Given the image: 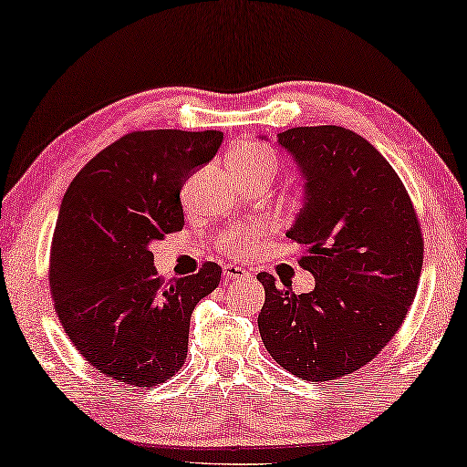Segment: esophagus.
I'll return each mask as SVG.
<instances>
[{
	"label": "esophagus",
	"mask_w": 467,
	"mask_h": 467,
	"mask_svg": "<svg viewBox=\"0 0 467 467\" xmlns=\"http://www.w3.org/2000/svg\"><path fill=\"white\" fill-rule=\"evenodd\" d=\"M246 275H248V271L242 269V266H238V265H225L223 266V277L225 279H242V277H246Z\"/></svg>",
	"instance_id": "1"
}]
</instances>
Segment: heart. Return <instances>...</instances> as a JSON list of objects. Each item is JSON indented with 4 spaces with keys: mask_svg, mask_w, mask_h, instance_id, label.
Returning a JSON list of instances; mask_svg holds the SVG:
<instances>
[{
    "mask_svg": "<svg viewBox=\"0 0 467 467\" xmlns=\"http://www.w3.org/2000/svg\"><path fill=\"white\" fill-rule=\"evenodd\" d=\"M229 167L235 175L250 173V171H263V170H277V159H275L269 149L261 147L256 142H244L229 152ZM265 234V227H235L229 229L221 235V248L227 250L229 254H246V252L254 246V242Z\"/></svg>",
    "mask_w": 467,
    "mask_h": 467,
    "instance_id": "1",
    "label": "heart"
}]
</instances>
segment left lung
<instances>
[{
    "instance_id": "obj_1",
    "label": "left lung",
    "mask_w": 467,
    "mask_h": 467,
    "mask_svg": "<svg viewBox=\"0 0 467 467\" xmlns=\"http://www.w3.org/2000/svg\"><path fill=\"white\" fill-rule=\"evenodd\" d=\"M304 178V204L287 238L304 246L310 294L258 273L265 306L258 331L273 360L312 383L335 380L391 341L414 302L424 242L400 175L341 126L277 134Z\"/></svg>"
}]
</instances>
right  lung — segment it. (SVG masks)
<instances>
[{"label": "right lung", "mask_w": 467, "mask_h": 467, "mask_svg": "<svg viewBox=\"0 0 467 467\" xmlns=\"http://www.w3.org/2000/svg\"><path fill=\"white\" fill-rule=\"evenodd\" d=\"M221 142L219 130L130 132L66 190L51 242V296L76 349L118 383L152 389L171 379L186 360L194 306L219 285L217 263L165 285L150 244L183 227L182 186Z\"/></svg>", "instance_id": "obj_1"}]
</instances>
